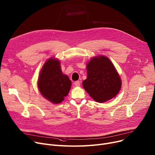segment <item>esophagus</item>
I'll list each match as a JSON object with an SVG mask.
<instances>
[{"label":"esophagus","instance_id":"esophagus-1","mask_svg":"<svg viewBox=\"0 0 155 155\" xmlns=\"http://www.w3.org/2000/svg\"><path fill=\"white\" fill-rule=\"evenodd\" d=\"M74 85H75V86H76V87H80V81H75V82H74Z\"/></svg>","mask_w":155,"mask_h":155}]
</instances>
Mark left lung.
Returning <instances> with one entry per match:
<instances>
[{
    "label": "left lung",
    "instance_id": "8db88e82",
    "mask_svg": "<svg viewBox=\"0 0 155 155\" xmlns=\"http://www.w3.org/2000/svg\"><path fill=\"white\" fill-rule=\"evenodd\" d=\"M87 79L82 84L95 101L104 103L118 94L121 81L108 58L103 55L92 58L87 65Z\"/></svg>",
    "mask_w": 155,
    "mask_h": 155
}]
</instances>
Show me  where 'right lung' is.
<instances>
[{
	"instance_id": "add662e5",
	"label": "right lung",
	"mask_w": 155,
	"mask_h": 155,
	"mask_svg": "<svg viewBox=\"0 0 155 155\" xmlns=\"http://www.w3.org/2000/svg\"><path fill=\"white\" fill-rule=\"evenodd\" d=\"M71 85L68 77L63 74L60 61L47 60L40 72L38 88L42 95L52 104H60L67 96Z\"/></svg>"
}]
</instances>
